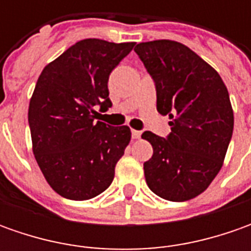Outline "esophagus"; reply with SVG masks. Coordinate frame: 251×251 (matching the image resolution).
Listing matches in <instances>:
<instances>
[{"instance_id": "34e87169", "label": "esophagus", "mask_w": 251, "mask_h": 251, "mask_svg": "<svg viewBox=\"0 0 251 251\" xmlns=\"http://www.w3.org/2000/svg\"><path fill=\"white\" fill-rule=\"evenodd\" d=\"M131 137H132L134 140H137V138H140L141 137V132L137 130H132L131 131Z\"/></svg>"}]
</instances>
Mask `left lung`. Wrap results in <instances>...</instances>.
Segmentation results:
<instances>
[{
    "label": "left lung",
    "instance_id": "1",
    "mask_svg": "<svg viewBox=\"0 0 251 251\" xmlns=\"http://www.w3.org/2000/svg\"><path fill=\"white\" fill-rule=\"evenodd\" d=\"M156 89V110L170 117L166 138L145 131L153 155L144 163L148 187L168 201H187L211 184L226 155L233 110L219 74L187 46L155 40L135 46Z\"/></svg>",
    "mask_w": 251,
    "mask_h": 251
}]
</instances>
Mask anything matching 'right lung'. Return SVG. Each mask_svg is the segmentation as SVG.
Returning <instances> with one entry per match:
<instances>
[{
	"mask_svg": "<svg viewBox=\"0 0 251 251\" xmlns=\"http://www.w3.org/2000/svg\"><path fill=\"white\" fill-rule=\"evenodd\" d=\"M134 43L85 39L44 67L29 103L34 158L55 193L83 201L114 178L116 163L131 140L127 126L96 121L111 107L109 76Z\"/></svg>",
	"mask_w": 251,
	"mask_h": 251,
	"instance_id": "obj_1",
	"label": "right lung"
}]
</instances>
